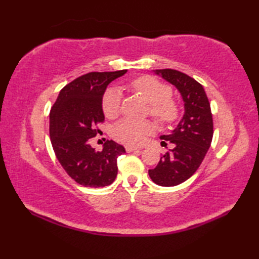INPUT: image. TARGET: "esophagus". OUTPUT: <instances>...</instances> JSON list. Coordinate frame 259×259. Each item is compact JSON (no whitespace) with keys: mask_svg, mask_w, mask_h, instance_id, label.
Returning <instances> with one entry per match:
<instances>
[{"mask_svg":"<svg viewBox=\"0 0 259 259\" xmlns=\"http://www.w3.org/2000/svg\"><path fill=\"white\" fill-rule=\"evenodd\" d=\"M125 151L126 152H137V151H140V149H139V148H137V147L125 146Z\"/></svg>","mask_w":259,"mask_h":259,"instance_id":"obj_1","label":"esophagus"}]
</instances>
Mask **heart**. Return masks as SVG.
I'll return each instance as SVG.
<instances>
[{"label":"heart","mask_w":259,"mask_h":259,"mask_svg":"<svg viewBox=\"0 0 259 259\" xmlns=\"http://www.w3.org/2000/svg\"><path fill=\"white\" fill-rule=\"evenodd\" d=\"M130 87L150 103L149 112L159 122L170 123L178 118L179 107L177 102L171 99L172 90L169 85L149 75H144L131 82ZM121 98H122L121 91L115 87L109 88L104 92L102 110L107 117H114L119 113ZM155 129L156 125L150 120L124 118L113 125L112 135L122 144L138 146L142 144Z\"/></svg>","instance_id":"obj_1"}]
</instances>
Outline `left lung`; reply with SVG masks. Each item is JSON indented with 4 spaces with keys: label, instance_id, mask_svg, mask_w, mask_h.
Here are the masks:
<instances>
[{
    "label": "left lung",
    "instance_id": "1",
    "mask_svg": "<svg viewBox=\"0 0 259 259\" xmlns=\"http://www.w3.org/2000/svg\"><path fill=\"white\" fill-rule=\"evenodd\" d=\"M156 74L177 88L185 102V113L177 128L160 137L161 145H172L155 169L148 174L153 183L162 187L180 185L199 168L210 147L213 123L210 103L202 85L191 76L172 69L156 70Z\"/></svg>",
    "mask_w": 259,
    "mask_h": 259
}]
</instances>
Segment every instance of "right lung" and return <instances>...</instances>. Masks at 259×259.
<instances>
[{
	"label": "right lung",
	"mask_w": 259,
	"mask_h": 259,
	"mask_svg": "<svg viewBox=\"0 0 259 259\" xmlns=\"http://www.w3.org/2000/svg\"><path fill=\"white\" fill-rule=\"evenodd\" d=\"M126 70L90 72L60 91L50 111V138L54 153L67 174L79 185L99 188L111 185L118 174L117 159L124 148L107 140L102 151L90 146L98 123L104 121L102 97L108 84Z\"/></svg>",
	"instance_id": "1"
}]
</instances>
